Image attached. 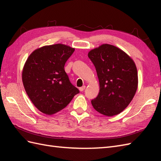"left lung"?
I'll return each mask as SVG.
<instances>
[{"label": "left lung", "mask_w": 161, "mask_h": 161, "mask_svg": "<svg viewBox=\"0 0 161 161\" xmlns=\"http://www.w3.org/2000/svg\"><path fill=\"white\" fill-rule=\"evenodd\" d=\"M74 51L61 43L46 46L33 51L25 61L22 72L24 88L43 114L53 115L62 110L80 93L64 70Z\"/></svg>", "instance_id": "obj_1"}]
</instances>
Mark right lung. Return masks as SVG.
I'll return each instance as SVG.
<instances>
[{
  "label": "right lung",
  "instance_id": "add662e5",
  "mask_svg": "<svg viewBox=\"0 0 161 161\" xmlns=\"http://www.w3.org/2000/svg\"><path fill=\"white\" fill-rule=\"evenodd\" d=\"M96 69L100 91L91 100L100 114H120L133 100L138 88V72L134 61L118 47L103 44L88 54Z\"/></svg>",
  "mask_w": 161,
  "mask_h": 161
}]
</instances>
